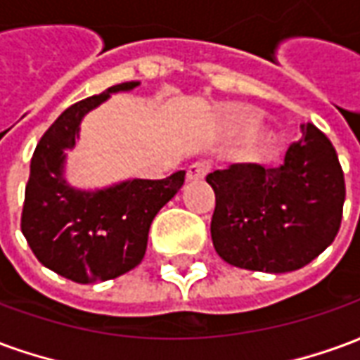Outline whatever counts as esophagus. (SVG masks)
I'll return each instance as SVG.
<instances>
[{
	"label": "esophagus",
	"instance_id": "1",
	"mask_svg": "<svg viewBox=\"0 0 360 360\" xmlns=\"http://www.w3.org/2000/svg\"><path fill=\"white\" fill-rule=\"evenodd\" d=\"M210 172V164L204 162V160H198L195 164H191L187 167V179L188 181H198L204 179V175Z\"/></svg>",
	"mask_w": 360,
	"mask_h": 360
}]
</instances>
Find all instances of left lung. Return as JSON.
<instances>
[{"label":"left lung","mask_w":360,"mask_h":360,"mask_svg":"<svg viewBox=\"0 0 360 360\" xmlns=\"http://www.w3.org/2000/svg\"><path fill=\"white\" fill-rule=\"evenodd\" d=\"M279 167L233 164L208 173L216 193L210 231L227 264L255 271L299 270L340 231L345 179L330 139L301 125Z\"/></svg>","instance_id":"obj_1"}]
</instances>
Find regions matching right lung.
<instances>
[{
    "instance_id": "add662e5",
    "label": "right lung",
    "mask_w": 360,
    "mask_h": 360,
    "mask_svg": "<svg viewBox=\"0 0 360 360\" xmlns=\"http://www.w3.org/2000/svg\"><path fill=\"white\" fill-rule=\"evenodd\" d=\"M136 84L121 82L67 108L44 133L30 160L20 231L46 268L77 283L113 279L141 264L152 219L185 183V172H175L165 179H133L84 193L63 179L65 150L75 146L84 113L111 92Z\"/></svg>"
}]
</instances>
